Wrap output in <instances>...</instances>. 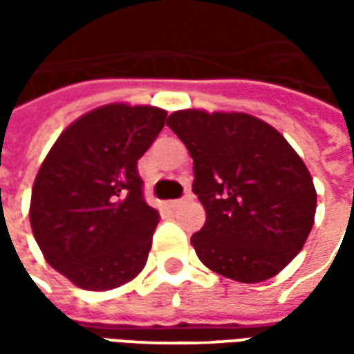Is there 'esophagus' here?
Segmentation results:
<instances>
[{
    "label": "esophagus",
    "mask_w": 354,
    "mask_h": 354,
    "mask_svg": "<svg viewBox=\"0 0 354 354\" xmlns=\"http://www.w3.org/2000/svg\"><path fill=\"white\" fill-rule=\"evenodd\" d=\"M192 201V193L185 192V195L182 197V199H176V201H170V208H178L182 207V205H185V203H189Z\"/></svg>",
    "instance_id": "34e87169"
}]
</instances>
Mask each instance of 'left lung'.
<instances>
[{
    "mask_svg": "<svg viewBox=\"0 0 354 354\" xmlns=\"http://www.w3.org/2000/svg\"><path fill=\"white\" fill-rule=\"evenodd\" d=\"M167 124L192 155L193 193L207 212L192 237L199 260L246 284L281 273L315 223L317 192L301 157L248 113L180 109Z\"/></svg>",
    "mask_w": 354,
    "mask_h": 354,
    "instance_id": "left-lung-1",
    "label": "left lung"
}]
</instances>
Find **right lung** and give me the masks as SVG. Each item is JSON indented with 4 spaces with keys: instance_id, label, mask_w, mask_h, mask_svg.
I'll use <instances>...</instances> for the list:
<instances>
[{
    "instance_id": "1",
    "label": "right lung",
    "mask_w": 354,
    "mask_h": 354,
    "mask_svg": "<svg viewBox=\"0 0 354 354\" xmlns=\"http://www.w3.org/2000/svg\"><path fill=\"white\" fill-rule=\"evenodd\" d=\"M167 111L106 104L53 144L32 187L30 223L45 260L75 286L106 292L146 267L159 212L144 201L138 159Z\"/></svg>"
}]
</instances>
